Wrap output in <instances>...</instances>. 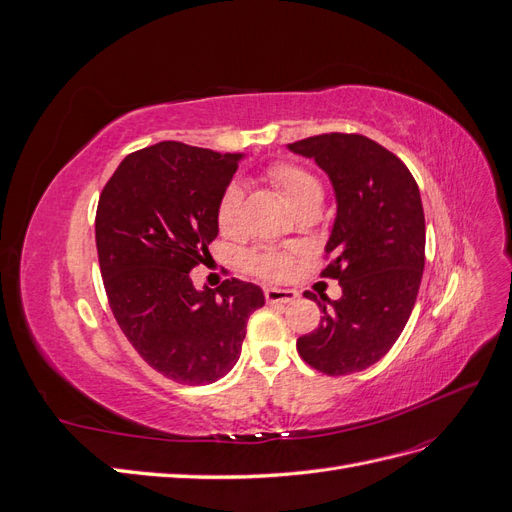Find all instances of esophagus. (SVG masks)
Masks as SVG:
<instances>
[{
    "label": "esophagus",
    "mask_w": 512,
    "mask_h": 512,
    "mask_svg": "<svg viewBox=\"0 0 512 512\" xmlns=\"http://www.w3.org/2000/svg\"><path fill=\"white\" fill-rule=\"evenodd\" d=\"M299 294L297 290H284V288H265V301L271 303V305H277V303H290L297 299Z\"/></svg>",
    "instance_id": "1"
}]
</instances>
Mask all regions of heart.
<instances>
[{
    "instance_id": "obj_1",
    "label": "heart",
    "mask_w": 512,
    "mask_h": 512,
    "mask_svg": "<svg viewBox=\"0 0 512 512\" xmlns=\"http://www.w3.org/2000/svg\"><path fill=\"white\" fill-rule=\"evenodd\" d=\"M267 179L280 190L286 203L297 213L309 207H320L322 203L324 192L320 181L303 166L277 162L269 166ZM241 200L243 192L237 183H230L218 200V207H215V222H218V228L226 232V235L239 224ZM294 258L297 256H294L292 250L258 247V250H252L243 256V265L250 273L262 277V280H284L294 267Z\"/></svg>"
}]
</instances>
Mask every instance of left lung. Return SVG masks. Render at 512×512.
Segmentation results:
<instances>
[{
	"label": "left lung",
	"mask_w": 512,
	"mask_h": 512,
	"mask_svg": "<svg viewBox=\"0 0 512 512\" xmlns=\"http://www.w3.org/2000/svg\"><path fill=\"white\" fill-rule=\"evenodd\" d=\"M288 149L314 158L333 183L337 218L320 277L342 286L337 301L305 292L322 318L297 350L322 374L348 376L378 363L412 314L425 267L421 192L395 153L361 134H318Z\"/></svg>",
	"instance_id": "left-lung-1"
}]
</instances>
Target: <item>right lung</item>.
<instances>
[{
	"instance_id": "add662e5",
	"label": "right lung",
	"mask_w": 512,
	"mask_h": 512,
	"mask_svg": "<svg viewBox=\"0 0 512 512\" xmlns=\"http://www.w3.org/2000/svg\"><path fill=\"white\" fill-rule=\"evenodd\" d=\"M241 153L164 141L126 156L96 211L108 305L143 361L179 384H211L237 363L265 294L237 277L196 290L190 271L218 237L215 207Z\"/></svg>"
}]
</instances>
